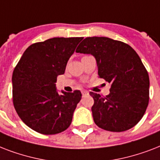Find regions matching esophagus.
Returning a JSON list of instances; mask_svg holds the SVG:
<instances>
[{"mask_svg": "<svg viewBox=\"0 0 160 160\" xmlns=\"http://www.w3.org/2000/svg\"><path fill=\"white\" fill-rule=\"evenodd\" d=\"M89 95V93L87 92V91H82V95H83V97H85V95Z\"/></svg>", "mask_w": 160, "mask_h": 160, "instance_id": "1", "label": "esophagus"}]
</instances>
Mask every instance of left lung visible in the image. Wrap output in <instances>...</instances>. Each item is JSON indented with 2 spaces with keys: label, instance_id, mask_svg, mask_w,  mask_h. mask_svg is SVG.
Returning <instances> with one entry per match:
<instances>
[{
  "label": "left lung",
  "instance_id": "obj_1",
  "mask_svg": "<svg viewBox=\"0 0 160 160\" xmlns=\"http://www.w3.org/2000/svg\"><path fill=\"white\" fill-rule=\"evenodd\" d=\"M76 52L92 55L100 78L111 85L105 97L90 92L95 124L112 132L133 128L144 116L149 100V75L138 54L124 42L97 36L85 38Z\"/></svg>",
  "mask_w": 160,
  "mask_h": 160
}]
</instances>
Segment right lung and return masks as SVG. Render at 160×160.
<instances>
[{"label":"right lung","instance_id":"right-lung-1","mask_svg":"<svg viewBox=\"0 0 160 160\" xmlns=\"http://www.w3.org/2000/svg\"><path fill=\"white\" fill-rule=\"evenodd\" d=\"M83 37H55L32 44L12 75L14 107L21 120L35 131L55 134L70 126L81 92L59 94L57 76L65 73L70 57Z\"/></svg>","mask_w":160,"mask_h":160}]
</instances>
